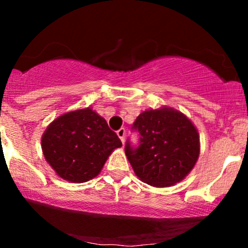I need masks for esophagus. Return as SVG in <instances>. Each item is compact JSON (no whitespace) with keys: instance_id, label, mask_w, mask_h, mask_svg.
<instances>
[{"instance_id":"obj_1","label":"esophagus","mask_w":248,"mask_h":248,"mask_svg":"<svg viewBox=\"0 0 248 248\" xmlns=\"http://www.w3.org/2000/svg\"><path fill=\"white\" fill-rule=\"evenodd\" d=\"M116 134H118L119 139H120L122 143H124V136H126V129H124V128H120V129H119L118 132H116Z\"/></svg>"}]
</instances>
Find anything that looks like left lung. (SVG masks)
Returning <instances> with one entry per match:
<instances>
[{
	"label": "left lung",
	"instance_id": "obj_1",
	"mask_svg": "<svg viewBox=\"0 0 248 248\" xmlns=\"http://www.w3.org/2000/svg\"><path fill=\"white\" fill-rule=\"evenodd\" d=\"M140 146L129 141L124 153L134 172L144 183L168 187L183 181L195 167L201 152L197 128L183 113L171 107L147 109L136 118Z\"/></svg>",
	"mask_w": 248,
	"mask_h": 248
}]
</instances>
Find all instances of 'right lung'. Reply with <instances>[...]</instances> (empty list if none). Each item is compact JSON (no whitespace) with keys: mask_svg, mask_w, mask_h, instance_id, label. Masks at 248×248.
I'll use <instances>...</instances> for the list:
<instances>
[{"mask_svg":"<svg viewBox=\"0 0 248 248\" xmlns=\"http://www.w3.org/2000/svg\"><path fill=\"white\" fill-rule=\"evenodd\" d=\"M121 146L106 120L90 107L58 116L42 135L45 160L59 177L71 183L96 177L108 156Z\"/></svg>","mask_w":248,"mask_h":248,"instance_id":"add662e5","label":"right lung"}]
</instances>
